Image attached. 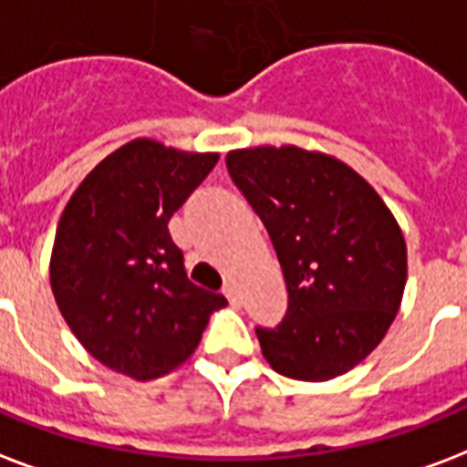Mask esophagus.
Returning <instances> with one entry per match:
<instances>
[{
  "instance_id": "1",
  "label": "esophagus",
  "mask_w": 467,
  "mask_h": 467,
  "mask_svg": "<svg viewBox=\"0 0 467 467\" xmlns=\"http://www.w3.org/2000/svg\"><path fill=\"white\" fill-rule=\"evenodd\" d=\"M225 296L230 298V304L233 306H240V291H237V284H234V281H230L225 286Z\"/></svg>"
}]
</instances>
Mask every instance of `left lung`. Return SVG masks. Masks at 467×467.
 Instances as JSON below:
<instances>
[{
  "mask_svg": "<svg viewBox=\"0 0 467 467\" xmlns=\"http://www.w3.org/2000/svg\"><path fill=\"white\" fill-rule=\"evenodd\" d=\"M234 186L254 208L279 257L289 311L257 330L279 372L328 382L358 368L397 318L407 286V242L375 188L336 156L294 147L233 149Z\"/></svg>",
  "mask_w": 467,
  "mask_h": 467,
  "instance_id": "1",
  "label": "left lung"
}]
</instances>
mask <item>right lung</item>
I'll list each match as a JSON object with an SVG mask.
<instances>
[{"instance_id": "add662e5", "label": "right lung", "mask_w": 467, "mask_h": 467, "mask_svg": "<svg viewBox=\"0 0 467 467\" xmlns=\"http://www.w3.org/2000/svg\"><path fill=\"white\" fill-rule=\"evenodd\" d=\"M139 137L105 156L56 227L51 291L78 343L112 372L147 382L193 355L227 298L186 276L169 220L218 163Z\"/></svg>"}]
</instances>
